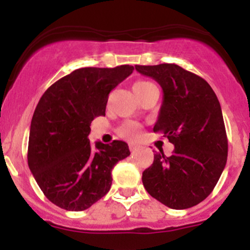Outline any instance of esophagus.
<instances>
[{
  "label": "esophagus",
  "mask_w": 250,
  "mask_h": 250,
  "mask_svg": "<svg viewBox=\"0 0 250 250\" xmlns=\"http://www.w3.org/2000/svg\"><path fill=\"white\" fill-rule=\"evenodd\" d=\"M138 148H139V146L134 145V144H129V150L132 151V152H135V151H137Z\"/></svg>",
  "instance_id": "34e87169"
}]
</instances>
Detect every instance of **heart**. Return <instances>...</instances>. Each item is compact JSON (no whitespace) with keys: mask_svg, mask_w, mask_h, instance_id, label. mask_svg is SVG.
Instances as JSON below:
<instances>
[{"mask_svg":"<svg viewBox=\"0 0 250 250\" xmlns=\"http://www.w3.org/2000/svg\"><path fill=\"white\" fill-rule=\"evenodd\" d=\"M150 88H157L152 82L148 81H140L133 85V90H143V89H150ZM121 137L127 138V139H137L140 134V125L137 123H125L122 127L118 129Z\"/></svg>","mask_w":250,"mask_h":250,"instance_id":"1","label":"heart"}]
</instances>
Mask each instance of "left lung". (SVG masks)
<instances>
[{"mask_svg":"<svg viewBox=\"0 0 250 250\" xmlns=\"http://www.w3.org/2000/svg\"><path fill=\"white\" fill-rule=\"evenodd\" d=\"M163 89L155 133L174 145L173 155L156 152L143 172L148 193L172 209H188L206 200L228 161V137L220 103L206 80L175 64L135 65Z\"/></svg>","mask_w":250,"mask_h":250,"instance_id":"8db88e82","label":"left lung"}]
</instances>
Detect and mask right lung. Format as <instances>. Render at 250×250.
<instances>
[{"label":"right lung","instance_id":"right-lung-1","mask_svg":"<svg viewBox=\"0 0 250 250\" xmlns=\"http://www.w3.org/2000/svg\"><path fill=\"white\" fill-rule=\"evenodd\" d=\"M134 67H82L53 83L30 125L27 165L44 196L71 211L89 208L109 192L111 172L130 155L127 143L92 145L90 123L105 116L111 90Z\"/></svg>","mask_w":250,"mask_h":250}]
</instances>
